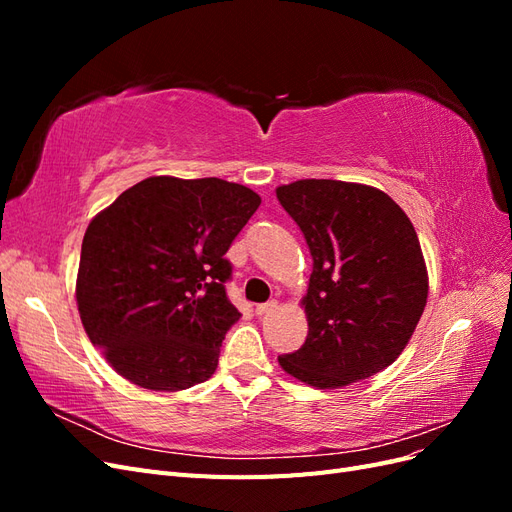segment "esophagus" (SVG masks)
Returning <instances> with one entry per match:
<instances>
[{
	"instance_id": "34e87169",
	"label": "esophagus",
	"mask_w": 512,
	"mask_h": 512,
	"mask_svg": "<svg viewBox=\"0 0 512 512\" xmlns=\"http://www.w3.org/2000/svg\"><path fill=\"white\" fill-rule=\"evenodd\" d=\"M275 307H277V301H275V299H271V301H267V303H258V305H256V316H267V314L273 312Z\"/></svg>"
}]
</instances>
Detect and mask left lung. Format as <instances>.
I'll list each match as a JSON object with an SVG mask.
<instances>
[{
	"label": "left lung",
	"instance_id": "1",
	"mask_svg": "<svg viewBox=\"0 0 512 512\" xmlns=\"http://www.w3.org/2000/svg\"><path fill=\"white\" fill-rule=\"evenodd\" d=\"M275 192L314 258L305 344L277 361L316 389L378 374L406 348L427 303L410 218L389 194L361 183L301 179Z\"/></svg>",
	"mask_w": 512,
	"mask_h": 512
}]
</instances>
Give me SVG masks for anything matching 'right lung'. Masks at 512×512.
Returning <instances> with one entry per match:
<instances>
[{
    "label": "right lung",
    "mask_w": 512,
    "mask_h": 512,
    "mask_svg": "<svg viewBox=\"0 0 512 512\" xmlns=\"http://www.w3.org/2000/svg\"><path fill=\"white\" fill-rule=\"evenodd\" d=\"M260 196L218 177H149L100 211L83 237L76 303L119 376L183 391L213 376L241 314L224 254Z\"/></svg>",
    "instance_id": "obj_1"
}]
</instances>
